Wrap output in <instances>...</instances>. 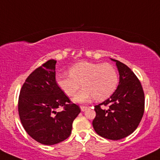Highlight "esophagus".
Returning a JSON list of instances; mask_svg holds the SVG:
<instances>
[{
  "label": "esophagus",
  "mask_w": 160,
  "mask_h": 160,
  "mask_svg": "<svg viewBox=\"0 0 160 160\" xmlns=\"http://www.w3.org/2000/svg\"><path fill=\"white\" fill-rule=\"evenodd\" d=\"M80 109H81V111H85L88 109V107H87V106L82 105V106H80Z\"/></svg>",
  "instance_id": "1"
}]
</instances>
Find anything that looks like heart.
I'll list each match as a JSON object with an SVG mask.
<instances>
[{
  "mask_svg": "<svg viewBox=\"0 0 160 160\" xmlns=\"http://www.w3.org/2000/svg\"><path fill=\"white\" fill-rule=\"evenodd\" d=\"M68 74H57L56 84L69 97L74 96L82 84L83 88L74 98L78 102L92 97L96 101L105 100L114 92L119 81L117 69L110 63L80 62L69 68Z\"/></svg>",
  "mask_w": 160,
  "mask_h": 160,
  "instance_id": "b5f03b06",
  "label": "heart"
}]
</instances>
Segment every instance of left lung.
<instances>
[{"label": "left lung", "instance_id": "8db88e82", "mask_svg": "<svg viewBox=\"0 0 160 160\" xmlns=\"http://www.w3.org/2000/svg\"><path fill=\"white\" fill-rule=\"evenodd\" d=\"M116 62L120 82L111 98L95 106V131L110 140H120L136 129L144 112V93L140 80L127 65Z\"/></svg>", "mask_w": 160, "mask_h": 160}]
</instances>
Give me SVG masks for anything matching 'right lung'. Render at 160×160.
<instances>
[{
    "label": "right lung",
    "instance_id": "right-lung-1",
    "mask_svg": "<svg viewBox=\"0 0 160 160\" xmlns=\"http://www.w3.org/2000/svg\"><path fill=\"white\" fill-rule=\"evenodd\" d=\"M56 60L50 59L28 77L20 90L18 111L26 132L36 141L53 145L70 136L80 108L56 82ZM62 107L58 112V108Z\"/></svg>",
    "mask_w": 160,
    "mask_h": 160
}]
</instances>
